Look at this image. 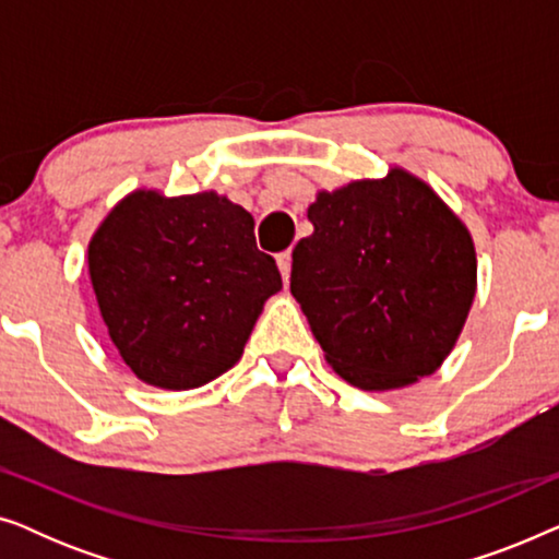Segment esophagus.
<instances>
[{"label": "esophagus", "mask_w": 559, "mask_h": 559, "mask_svg": "<svg viewBox=\"0 0 559 559\" xmlns=\"http://www.w3.org/2000/svg\"><path fill=\"white\" fill-rule=\"evenodd\" d=\"M277 266L282 272V280H289V270H293V254L289 251H282V254H277Z\"/></svg>", "instance_id": "34e87169"}]
</instances>
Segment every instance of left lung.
Here are the masks:
<instances>
[{
    "label": "left lung",
    "mask_w": 559,
    "mask_h": 559,
    "mask_svg": "<svg viewBox=\"0 0 559 559\" xmlns=\"http://www.w3.org/2000/svg\"><path fill=\"white\" fill-rule=\"evenodd\" d=\"M308 218L289 289L335 373L384 392L438 371L476 297L463 221L402 167L320 190Z\"/></svg>",
    "instance_id": "8db88e82"
}]
</instances>
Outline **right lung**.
I'll return each instance as SVG.
<instances>
[{
	"label": "right lung",
	"mask_w": 559,
	"mask_h": 559,
	"mask_svg": "<svg viewBox=\"0 0 559 559\" xmlns=\"http://www.w3.org/2000/svg\"><path fill=\"white\" fill-rule=\"evenodd\" d=\"M88 274L119 356L144 384L173 392L231 369L282 289L251 213L213 190L129 193L96 228Z\"/></svg>",
	"instance_id": "right-lung-1"
}]
</instances>
